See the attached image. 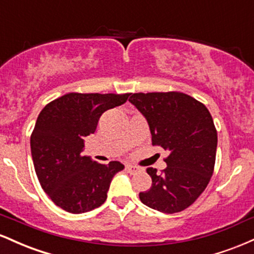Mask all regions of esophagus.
Instances as JSON below:
<instances>
[{
	"label": "esophagus",
	"instance_id": "obj_1",
	"mask_svg": "<svg viewBox=\"0 0 254 254\" xmlns=\"http://www.w3.org/2000/svg\"><path fill=\"white\" fill-rule=\"evenodd\" d=\"M127 171L129 172L130 174H136L141 171V168L137 167V166H135V165H127Z\"/></svg>",
	"mask_w": 254,
	"mask_h": 254
}]
</instances>
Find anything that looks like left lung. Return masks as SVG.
<instances>
[{
  "label": "left lung",
  "mask_w": 254,
  "mask_h": 254,
  "mask_svg": "<svg viewBox=\"0 0 254 254\" xmlns=\"http://www.w3.org/2000/svg\"><path fill=\"white\" fill-rule=\"evenodd\" d=\"M129 101L147 119L153 145L167 150L161 173L147 168L151 188L139 199L154 210L174 214L193 204L214 172L217 131L208 109L180 92L135 93Z\"/></svg>",
  "instance_id": "left-lung-1"
}]
</instances>
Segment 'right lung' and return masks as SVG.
<instances>
[{"mask_svg": "<svg viewBox=\"0 0 254 254\" xmlns=\"http://www.w3.org/2000/svg\"><path fill=\"white\" fill-rule=\"evenodd\" d=\"M129 95L68 93L46 105L38 116L31 135L34 170L43 190L63 210L82 214L100 206L112 178L124 170L119 161L98 164L81 153L100 116L123 105Z\"/></svg>", "mask_w": 254, "mask_h": 254, "instance_id": "obj_1", "label": "right lung"}]
</instances>
